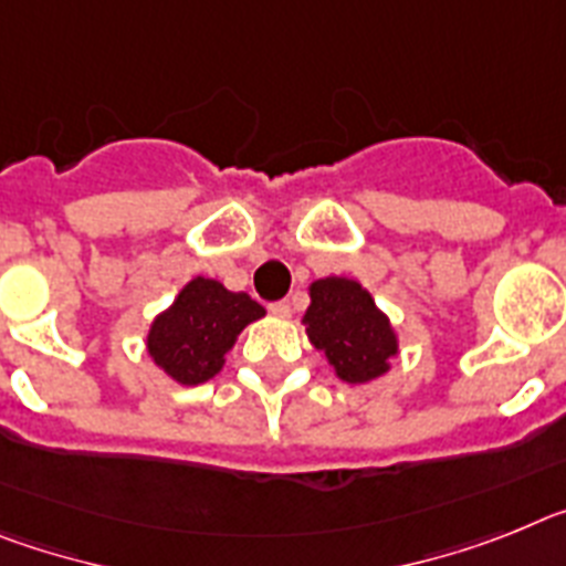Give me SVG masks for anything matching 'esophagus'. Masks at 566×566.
Wrapping results in <instances>:
<instances>
[{
	"label": "esophagus",
	"mask_w": 566,
	"mask_h": 566,
	"mask_svg": "<svg viewBox=\"0 0 566 566\" xmlns=\"http://www.w3.org/2000/svg\"><path fill=\"white\" fill-rule=\"evenodd\" d=\"M270 313H273V316H279V318H287L290 313H293V304H290L287 298H282V302H273V304H270Z\"/></svg>",
	"instance_id": "34e87169"
}]
</instances>
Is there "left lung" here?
Instances as JSON below:
<instances>
[{
	"mask_svg": "<svg viewBox=\"0 0 566 566\" xmlns=\"http://www.w3.org/2000/svg\"><path fill=\"white\" fill-rule=\"evenodd\" d=\"M313 347L327 356L336 376L361 385L387 370L399 344L387 316L365 287L350 279H318L311 284V307L304 313Z\"/></svg>",
	"mask_w": 566,
	"mask_h": 566,
	"instance_id": "obj_1",
	"label": "left lung"
}]
</instances>
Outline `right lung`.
<instances>
[{
  "instance_id": "obj_1",
  "label": "right lung",
  "mask_w": 566,
  "mask_h": 566,
  "mask_svg": "<svg viewBox=\"0 0 566 566\" xmlns=\"http://www.w3.org/2000/svg\"><path fill=\"white\" fill-rule=\"evenodd\" d=\"M264 307L248 293H230L213 279H193L150 327L147 350L181 385H201L222 370L224 353Z\"/></svg>"
}]
</instances>
